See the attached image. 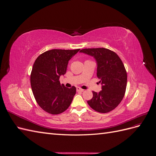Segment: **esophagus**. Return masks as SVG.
<instances>
[{
    "mask_svg": "<svg viewBox=\"0 0 156 156\" xmlns=\"http://www.w3.org/2000/svg\"><path fill=\"white\" fill-rule=\"evenodd\" d=\"M77 92H83L84 90L81 88L80 87H77Z\"/></svg>",
    "mask_w": 156,
    "mask_h": 156,
    "instance_id": "1",
    "label": "esophagus"
}]
</instances>
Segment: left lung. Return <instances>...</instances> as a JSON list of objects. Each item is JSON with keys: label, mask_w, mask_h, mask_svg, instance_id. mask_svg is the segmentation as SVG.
Returning <instances> with one entry per match:
<instances>
[{"label": "left lung", "mask_w": 156, "mask_h": 156, "mask_svg": "<svg viewBox=\"0 0 156 156\" xmlns=\"http://www.w3.org/2000/svg\"><path fill=\"white\" fill-rule=\"evenodd\" d=\"M92 56L97 62V76L100 79L101 90L92 92L93 97L87 101L94 111L107 113L122 101L126 92L127 72L118 55L105 48L83 49L80 51Z\"/></svg>", "instance_id": "8db88e82"}]
</instances>
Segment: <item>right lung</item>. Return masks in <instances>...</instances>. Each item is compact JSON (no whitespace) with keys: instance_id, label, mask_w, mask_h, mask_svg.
Returning a JSON list of instances; mask_svg holds the SVG:
<instances>
[{"instance_id":"add662e5","label":"right lung","mask_w":156,"mask_h":156,"mask_svg":"<svg viewBox=\"0 0 156 156\" xmlns=\"http://www.w3.org/2000/svg\"><path fill=\"white\" fill-rule=\"evenodd\" d=\"M79 50L52 49L35 60L30 74L31 88L37 104L45 112L60 114L72 103L76 88L65 87L59 78L66 72L69 60Z\"/></svg>"}]
</instances>
